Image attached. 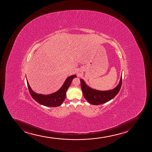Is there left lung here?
Here are the masks:
<instances>
[{"mask_svg":"<svg viewBox=\"0 0 152 152\" xmlns=\"http://www.w3.org/2000/svg\"><path fill=\"white\" fill-rule=\"evenodd\" d=\"M80 80L81 88L83 96L88 102L94 105L104 104L113 99L120 91L122 83L121 76L118 85L113 90L107 91H100L94 90L87 86L82 79Z\"/></svg>","mask_w":152,"mask_h":152,"instance_id":"1","label":"left lung"}]
</instances>
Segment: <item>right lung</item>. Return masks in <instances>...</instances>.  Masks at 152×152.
Listing matches in <instances>:
<instances>
[{"instance_id":"right-lung-1","label":"right lung","mask_w":152,"mask_h":152,"mask_svg":"<svg viewBox=\"0 0 152 152\" xmlns=\"http://www.w3.org/2000/svg\"><path fill=\"white\" fill-rule=\"evenodd\" d=\"M75 77H77L75 75L68 77L61 88L58 91L48 95L37 94L34 93L29 86L27 80V87L31 97L38 103L46 107H56L61 105L64 102L66 98L67 89L70 86L72 80Z\"/></svg>"}]
</instances>
